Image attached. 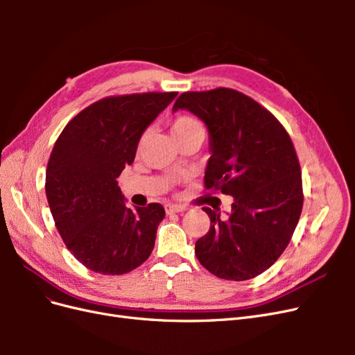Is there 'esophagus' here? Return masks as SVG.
I'll return each instance as SVG.
<instances>
[{
	"label": "esophagus",
	"mask_w": 355,
	"mask_h": 355,
	"mask_svg": "<svg viewBox=\"0 0 355 355\" xmlns=\"http://www.w3.org/2000/svg\"><path fill=\"white\" fill-rule=\"evenodd\" d=\"M185 210H187V207L179 206V204H167V206H166V211L168 214H171V213H184Z\"/></svg>",
	"instance_id": "34e87169"
}]
</instances>
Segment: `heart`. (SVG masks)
I'll return each instance as SVG.
<instances>
[{
  "label": "heart",
  "instance_id": "obj_1",
  "mask_svg": "<svg viewBox=\"0 0 355 355\" xmlns=\"http://www.w3.org/2000/svg\"><path fill=\"white\" fill-rule=\"evenodd\" d=\"M197 128H201V125L194 120V118H191L188 115H180L173 121V124H171V133H173L175 137H180L192 130H197ZM144 139L145 136L142 137V142Z\"/></svg>",
  "mask_w": 355,
  "mask_h": 355
}]
</instances>
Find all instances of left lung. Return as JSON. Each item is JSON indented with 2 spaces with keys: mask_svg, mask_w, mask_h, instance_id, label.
Here are the masks:
<instances>
[{
  "mask_svg": "<svg viewBox=\"0 0 355 355\" xmlns=\"http://www.w3.org/2000/svg\"><path fill=\"white\" fill-rule=\"evenodd\" d=\"M179 110L209 130L204 185L234 198L227 218L202 207L210 230L196 243L197 259L223 280H250L282 256L302 211L292 139L270 111L232 89L182 93L173 105Z\"/></svg>",
  "mask_w": 355,
  "mask_h": 355,
  "instance_id": "1",
  "label": "left lung"
}]
</instances>
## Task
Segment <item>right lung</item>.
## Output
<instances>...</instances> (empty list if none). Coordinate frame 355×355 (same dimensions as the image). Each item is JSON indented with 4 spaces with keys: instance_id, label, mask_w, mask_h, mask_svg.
Masks as SVG:
<instances>
[{
    "instance_id": "add662e5",
    "label": "right lung",
    "mask_w": 355,
    "mask_h": 355,
    "mask_svg": "<svg viewBox=\"0 0 355 355\" xmlns=\"http://www.w3.org/2000/svg\"><path fill=\"white\" fill-rule=\"evenodd\" d=\"M178 96L105 98L63 128L46 173V196L68 250L89 270L121 275L151 254L164 219L158 202L128 209L116 178L130 166L144 132Z\"/></svg>"
}]
</instances>
